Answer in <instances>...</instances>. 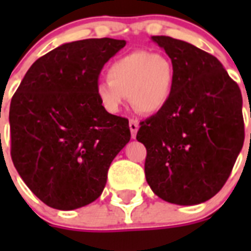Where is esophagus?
Listing matches in <instances>:
<instances>
[{"mask_svg": "<svg viewBox=\"0 0 251 251\" xmlns=\"http://www.w3.org/2000/svg\"><path fill=\"white\" fill-rule=\"evenodd\" d=\"M138 128H139L138 121H136V119H132V121H129V129H130V133H132L133 139L136 138L137 130H138Z\"/></svg>", "mask_w": 251, "mask_h": 251, "instance_id": "34e87169", "label": "esophagus"}]
</instances>
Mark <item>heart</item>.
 <instances>
[{"label":"heart","mask_w":251,"mask_h":251,"mask_svg":"<svg viewBox=\"0 0 251 251\" xmlns=\"http://www.w3.org/2000/svg\"><path fill=\"white\" fill-rule=\"evenodd\" d=\"M106 80L95 85V97L106 112L118 113L126 99L137 112L154 114L167 104L175 84V69L163 55L137 50L114 60Z\"/></svg>","instance_id":"b5f03b06"}]
</instances>
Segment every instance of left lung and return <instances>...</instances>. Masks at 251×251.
Instances as JSON below:
<instances>
[{
	"instance_id": "obj_1",
	"label": "left lung",
	"mask_w": 251,
	"mask_h": 251,
	"mask_svg": "<svg viewBox=\"0 0 251 251\" xmlns=\"http://www.w3.org/2000/svg\"><path fill=\"white\" fill-rule=\"evenodd\" d=\"M151 39L170 56L175 84L137 133L147 150L146 179L162 200L199 205L220 191L243 148L241 92L206 51L170 36Z\"/></svg>"
}]
</instances>
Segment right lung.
Segmentation results:
<instances>
[{
	"label": "right lung",
	"instance_id": "right-lung-1",
	"mask_svg": "<svg viewBox=\"0 0 251 251\" xmlns=\"http://www.w3.org/2000/svg\"><path fill=\"white\" fill-rule=\"evenodd\" d=\"M124 46L109 37L63 44L30 66L12 97L13 165L50 207L75 210L97 200L129 142L128 119L106 112L94 92L104 64Z\"/></svg>",
	"mask_w": 251,
	"mask_h": 251
}]
</instances>
